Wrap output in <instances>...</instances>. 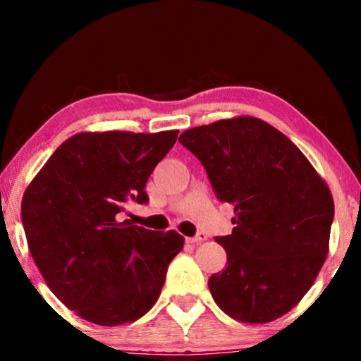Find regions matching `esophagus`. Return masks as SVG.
<instances>
[{
	"label": "esophagus",
	"mask_w": 361,
	"mask_h": 361,
	"mask_svg": "<svg viewBox=\"0 0 361 361\" xmlns=\"http://www.w3.org/2000/svg\"><path fill=\"white\" fill-rule=\"evenodd\" d=\"M189 243H200L207 240V235L204 234V232H199V234H195L194 237H189V239H186Z\"/></svg>",
	"instance_id": "obj_1"
}]
</instances>
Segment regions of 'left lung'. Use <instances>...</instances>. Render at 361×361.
<instances>
[{
    "instance_id": "1",
    "label": "left lung",
    "mask_w": 361,
    "mask_h": 361,
    "mask_svg": "<svg viewBox=\"0 0 361 361\" xmlns=\"http://www.w3.org/2000/svg\"><path fill=\"white\" fill-rule=\"evenodd\" d=\"M180 143L202 162L216 197L234 205L228 255L209 288L234 320L267 323L312 286L328 255L334 202L298 146L252 116L183 132Z\"/></svg>"
}]
</instances>
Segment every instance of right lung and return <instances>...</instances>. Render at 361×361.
<instances>
[{
	"instance_id": "1",
	"label": "right lung",
	"mask_w": 361,
	"mask_h": 361,
	"mask_svg": "<svg viewBox=\"0 0 361 361\" xmlns=\"http://www.w3.org/2000/svg\"><path fill=\"white\" fill-rule=\"evenodd\" d=\"M178 130L84 132L59 146L22 199L30 253L51 291L102 326L135 322L157 301L185 239L122 221L148 202L152 170Z\"/></svg>"
}]
</instances>
